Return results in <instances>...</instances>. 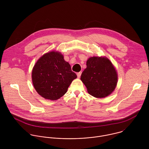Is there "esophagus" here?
Listing matches in <instances>:
<instances>
[{
	"instance_id": "1",
	"label": "esophagus",
	"mask_w": 149,
	"mask_h": 149,
	"mask_svg": "<svg viewBox=\"0 0 149 149\" xmlns=\"http://www.w3.org/2000/svg\"><path fill=\"white\" fill-rule=\"evenodd\" d=\"M81 72H79V73H77V77L80 78V76H81Z\"/></svg>"
}]
</instances>
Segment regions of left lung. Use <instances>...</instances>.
I'll return each mask as SVG.
<instances>
[{"mask_svg":"<svg viewBox=\"0 0 149 149\" xmlns=\"http://www.w3.org/2000/svg\"><path fill=\"white\" fill-rule=\"evenodd\" d=\"M81 80L91 95L102 98L114 91L118 76L115 68L108 58L93 57L87 60L86 68L81 74Z\"/></svg>","mask_w":149,"mask_h":149,"instance_id":"8db88e82","label":"left lung"}]
</instances>
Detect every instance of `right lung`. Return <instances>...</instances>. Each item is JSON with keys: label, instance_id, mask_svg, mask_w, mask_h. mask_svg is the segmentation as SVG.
<instances>
[{"label": "right lung", "instance_id": "add662e5", "mask_svg": "<svg viewBox=\"0 0 149 149\" xmlns=\"http://www.w3.org/2000/svg\"><path fill=\"white\" fill-rule=\"evenodd\" d=\"M77 77L69 64L58 52L44 54L34 65L32 80L34 88L46 99L56 100L67 92L72 81Z\"/></svg>", "mask_w": 149, "mask_h": 149}]
</instances>
